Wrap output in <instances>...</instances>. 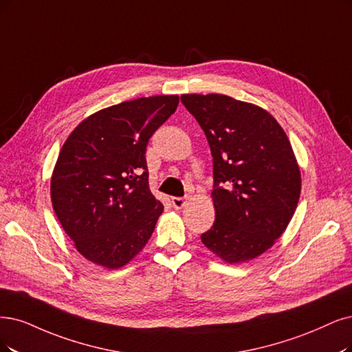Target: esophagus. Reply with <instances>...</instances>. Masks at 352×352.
<instances>
[{"instance_id":"esophagus-1","label":"esophagus","mask_w":352,"mask_h":352,"mask_svg":"<svg viewBox=\"0 0 352 352\" xmlns=\"http://www.w3.org/2000/svg\"><path fill=\"white\" fill-rule=\"evenodd\" d=\"M171 203H173V206H174V209L179 210V209H183V207L187 204V199H183V197H173Z\"/></svg>"}]
</instances>
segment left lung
I'll return each instance as SVG.
<instances>
[{
    "instance_id": "8db88e82",
    "label": "left lung",
    "mask_w": 352,
    "mask_h": 352,
    "mask_svg": "<svg viewBox=\"0 0 352 352\" xmlns=\"http://www.w3.org/2000/svg\"><path fill=\"white\" fill-rule=\"evenodd\" d=\"M213 156L214 223L201 242L228 264L263 255L287 229L302 175L290 140L267 110L225 94H183Z\"/></svg>"
}]
</instances>
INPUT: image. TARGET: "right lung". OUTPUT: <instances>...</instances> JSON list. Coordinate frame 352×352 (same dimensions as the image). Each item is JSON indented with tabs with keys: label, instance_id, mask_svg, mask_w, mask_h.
Listing matches in <instances>:
<instances>
[{
	"label": "right lung",
	"instance_id": "1",
	"mask_svg": "<svg viewBox=\"0 0 352 352\" xmlns=\"http://www.w3.org/2000/svg\"><path fill=\"white\" fill-rule=\"evenodd\" d=\"M178 96L123 101L88 116L65 140L50 177L55 214L74 246L117 270L145 248L164 206L149 190L146 146Z\"/></svg>",
	"mask_w": 352,
	"mask_h": 352
}]
</instances>
